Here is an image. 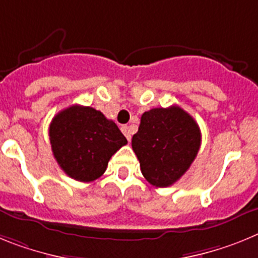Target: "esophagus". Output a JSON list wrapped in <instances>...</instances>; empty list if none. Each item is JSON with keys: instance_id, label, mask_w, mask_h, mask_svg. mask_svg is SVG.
Listing matches in <instances>:
<instances>
[{"instance_id": "34e87169", "label": "esophagus", "mask_w": 258, "mask_h": 258, "mask_svg": "<svg viewBox=\"0 0 258 258\" xmlns=\"http://www.w3.org/2000/svg\"><path fill=\"white\" fill-rule=\"evenodd\" d=\"M122 132L124 134V136L127 138V140H131V130H130L128 126H122Z\"/></svg>"}]
</instances>
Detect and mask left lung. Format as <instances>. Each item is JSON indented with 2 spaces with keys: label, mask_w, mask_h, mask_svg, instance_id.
<instances>
[{
  "label": "left lung",
  "mask_w": 258,
  "mask_h": 258,
  "mask_svg": "<svg viewBox=\"0 0 258 258\" xmlns=\"http://www.w3.org/2000/svg\"><path fill=\"white\" fill-rule=\"evenodd\" d=\"M199 124L182 107H156L142 115L132 149L148 182L169 187L184 175L200 149Z\"/></svg>",
  "instance_id": "left-lung-1"
}]
</instances>
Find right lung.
<instances>
[{
  "instance_id": "obj_1",
  "label": "right lung",
  "mask_w": 258,
  "mask_h": 258,
  "mask_svg": "<svg viewBox=\"0 0 258 258\" xmlns=\"http://www.w3.org/2000/svg\"><path fill=\"white\" fill-rule=\"evenodd\" d=\"M49 139L55 161L70 178L93 182L109 160L127 144L113 120L93 107L73 105L51 119Z\"/></svg>"
}]
</instances>
